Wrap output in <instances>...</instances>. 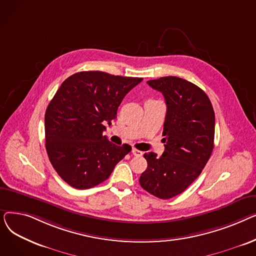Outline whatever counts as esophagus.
Here are the masks:
<instances>
[{
    "mask_svg": "<svg viewBox=\"0 0 256 256\" xmlns=\"http://www.w3.org/2000/svg\"><path fill=\"white\" fill-rule=\"evenodd\" d=\"M132 154L135 156H141L142 154H143V152H140V150H136V148H132Z\"/></svg>",
    "mask_w": 256,
    "mask_h": 256,
    "instance_id": "34e87169",
    "label": "esophagus"
}]
</instances>
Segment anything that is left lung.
I'll use <instances>...</instances> for the list:
<instances>
[{
  "instance_id": "8db88e82",
  "label": "left lung",
  "mask_w": 256,
  "mask_h": 256,
  "mask_svg": "<svg viewBox=\"0 0 256 256\" xmlns=\"http://www.w3.org/2000/svg\"><path fill=\"white\" fill-rule=\"evenodd\" d=\"M165 98L167 112L163 136L165 150L160 156L147 152V168L140 184L160 199L182 193L206 165L214 148V112L206 92L178 76L147 80Z\"/></svg>"
}]
</instances>
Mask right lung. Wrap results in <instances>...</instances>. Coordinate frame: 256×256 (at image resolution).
<instances>
[{
	"instance_id": "obj_1",
	"label": "right lung",
	"mask_w": 256,
	"mask_h": 256,
	"mask_svg": "<svg viewBox=\"0 0 256 256\" xmlns=\"http://www.w3.org/2000/svg\"><path fill=\"white\" fill-rule=\"evenodd\" d=\"M143 78L104 72H80L67 78L44 116L46 148L59 176L80 190L108 180L130 150L102 135L116 119L118 106Z\"/></svg>"
}]
</instances>
